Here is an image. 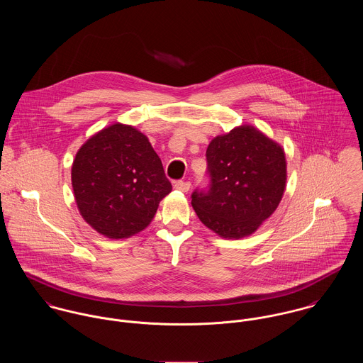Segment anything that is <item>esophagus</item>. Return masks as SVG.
I'll use <instances>...</instances> for the list:
<instances>
[{"instance_id":"1","label":"esophagus","mask_w":363,"mask_h":363,"mask_svg":"<svg viewBox=\"0 0 363 363\" xmlns=\"http://www.w3.org/2000/svg\"><path fill=\"white\" fill-rule=\"evenodd\" d=\"M190 183L189 182H183V180H179V182H176L174 183V189L176 190H179V191H182V193H187L189 190H190Z\"/></svg>"}]
</instances>
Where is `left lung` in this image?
Returning <instances> with one entry per match:
<instances>
[{
    "label": "left lung",
    "mask_w": 363,
    "mask_h": 363,
    "mask_svg": "<svg viewBox=\"0 0 363 363\" xmlns=\"http://www.w3.org/2000/svg\"><path fill=\"white\" fill-rule=\"evenodd\" d=\"M208 190H196L191 206L222 238L252 235L278 207L286 183L282 147L253 125L215 137L207 148Z\"/></svg>",
    "instance_id": "8db88e82"
}]
</instances>
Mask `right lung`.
I'll return each instance as SVG.
<instances>
[{
	"mask_svg": "<svg viewBox=\"0 0 363 363\" xmlns=\"http://www.w3.org/2000/svg\"><path fill=\"white\" fill-rule=\"evenodd\" d=\"M71 180L79 213L110 239L145 229L172 191L148 138L121 123L101 130L79 148Z\"/></svg>",
	"mask_w": 363,
	"mask_h": 363,
	"instance_id": "add662e5",
	"label": "right lung"
}]
</instances>
